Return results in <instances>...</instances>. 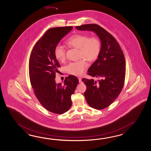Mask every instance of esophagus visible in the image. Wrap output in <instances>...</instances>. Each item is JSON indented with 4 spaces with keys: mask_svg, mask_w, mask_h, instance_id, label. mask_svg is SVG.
<instances>
[{
    "mask_svg": "<svg viewBox=\"0 0 151 151\" xmlns=\"http://www.w3.org/2000/svg\"><path fill=\"white\" fill-rule=\"evenodd\" d=\"M78 80H79V82L80 83L82 82V78L81 77H78Z\"/></svg>",
    "mask_w": 151,
    "mask_h": 151,
    "instance_id": "1",
    "label": "esophagus"
}]
</instances>
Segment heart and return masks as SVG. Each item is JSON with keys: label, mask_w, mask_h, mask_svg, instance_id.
Masks as SVG:
<instances>
[{"label": "heart", "mask_w": 151, "mask_h": 151, "mask_svg": "<svg viewBox=\"0 0 151 151\" xmlns=\"http://www.w3.org/2000/svg\"><path fill=\"white\" fill-rule=\"evenodd\" d=\"M69 47H73L79 50V58H84L89 62L96 60L100 53L101 42L96 36L89 37L84 34H75L71 36L65 42ZM54 55L57 60L63 62L66 55L63 47L57 45L54 50ZM86 60H81L69 64L67 67L68 73L75 76L82 75L87 67Z\"/></svg>", "instance_id": "b5f03b06"}]
</instances>
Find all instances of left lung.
I'll return each instance as SVG.
<instances>
[{"mask_svg": "<svg viewBox=\"0 0 151 151\" xmlns=\"http://www.w3.org/2000/svg\"><path fill=\"white\" fill-rule=\"evenodd\" d=\"M76 28L93 31L100 39L101 49L98 58L88 70V75L100 80L83 78L87 89L84 95L91 107L103 109L110 106L122 91L126 75L124 55L117 40L110 33L96 24Z\"/></svg>", "mask_w": 151, "mask_h": 151, "instance_id": "8db88e82", "label": "left lung"}]
</instances>
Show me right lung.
<instances>
[{
  "instance_id": "1",
  "label": "right lung",
  "mask_w": 151,
  "mask_h": 151,
  "mask_svg": "<svg viewBox=\"0 0 151 151\" xmlns=\"http://www.w3.org/2000/svg\"><path fill=\"white\" fill-rule=\"evenodd\" d=\"M72 27L51 28L35 45L29 59V71L34 94L40 104L55 114H62L70 108L71 96L79 81L74 75L65 77L64 84L55 82L56 73L60 67L54 50Z\"/></svg>"
}]
</instances>
